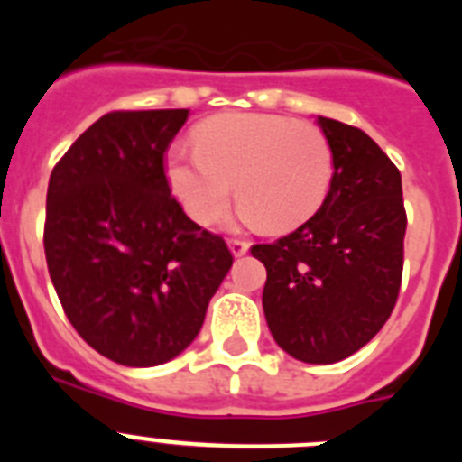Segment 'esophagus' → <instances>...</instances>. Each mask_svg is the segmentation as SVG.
Wrapping results in <instances>:
<instances>
[{
	"mask_svg": "<svg viewBox=\"0 0 462 462\" xmlns=\"http://www.w3.org/2000/svg\"><path fill=\"white\" fill-rule=\"evenodd\" d=\"M228 250H231V254L234 256H245L247 254V250H250V245L245 243V240L231 238L228 240Z\"/></svg>",
	"mask_w": 462,
	"mask_h": 462,
	"instance_id": "obj_1",
	"label": "esophagus"
}]
</instances>
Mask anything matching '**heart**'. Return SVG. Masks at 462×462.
<instances>
[{
	"instance_id": "1",
	"label": "heart",
	"mask_w": 462,
	"mask_h": 462,
	"mask_svg": "<svg viewBox=\"0 0 462 462\" xmlns=\"http://www.w3.org/2000/svg\"><path fill=\"white\" fill-rule=\"evenodd\" d=\"M196 148L175 145L169 185L191 219L210 224L240 199L238 219L289 231L328 196L333 150L319 126L263 113H224L194 129Z\"/></svg>"
}]
</instances>
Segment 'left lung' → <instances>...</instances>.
Listing matches in <instances>:
<instances>
[{
  "instance_id": "1",
  "label": "left lung",
  "mask_w": 462,
  "mask_h": 462,
  "mask_svg": "<svg viewBox=\"0 0 462 462\" xmlns=\"http://www.w3.org/2000/svg\"><path fill=\"white\" fill-rule=\"evenodd\" d=\"M333 182L312 217L254 245L266 266L263 312L277 345L303 363H337L377 336L402 280L407 215L400 171L365 132L317 117Z\"/></svg>"
}]
</instances>
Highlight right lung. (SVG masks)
<instances>
[{"label":"right lung","mask_w":462,"mask_h":462,"mask_svg":"<svg viewBox=\"0 0 462 462\" xmlns=\"http://www.w3.org/2000/svg\"><path fill=\"white\" fill-rule=\"evenodd\" d=\"M189 110H116L51 173L48 273L79 336L110 361L152 368L201 330L234 256L171 196L164 152Z\"/></svg>","instance_id":"add662e5"}]
</instances>
